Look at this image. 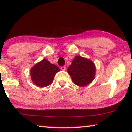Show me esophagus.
<instances>
[{
	"instance_id": "esophagus-1",
	"label": "esophagus",
	"mask_w": 132,
	"mask_h": 132,
	"mask_svg": "<svg viewBox=\"0 0 132 132\" xmlns=\"http://www.w3.org/2000/svg\"><path fill=\"white\" fill-rule=\"evenodd\" d=\"M61 69L62 70H63V71L66 70V66H62V67H61Z\"/></svg>"
}]
</instances>
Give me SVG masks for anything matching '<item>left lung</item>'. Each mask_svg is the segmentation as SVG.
Instances as JSON below:
<instances>
[{"label":"left lung","instance_id":"1","mask_svg":"<svg viewBox=\"0 0 132 132\" xmlns=\"http://www.w3.org/2000/svg\"><path fill=\"white\" fill-rule=\"evenodd\" d=\"M68 72L74 84L79 87H83L89 84L93 80L96 68L95 64L89 59L76 56L68 68Z\"/></svg>","mask_w":132,"mask_h":132}]
</instances>
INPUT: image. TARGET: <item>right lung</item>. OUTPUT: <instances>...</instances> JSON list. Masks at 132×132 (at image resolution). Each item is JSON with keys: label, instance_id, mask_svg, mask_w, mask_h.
I'll list each match as a JSON object with an SVG mask.
<instances>
[{"label": "right lung", "instance_id": "right-lung-1", "mask_svg": "<svg viewBox=\"0 0 132 132\" xmlns=\"http://www.w3.org/2000/svg\"><path fill=\"white\" fill-rule=\"evenodd\" d=\"M59 70V68L55 64H51L46 59H43L31 69V78L36 85L45 87L52 82L55 75Z\"/></svg>", "mask_w": 132, "mask_h": 132}]
</instances>
